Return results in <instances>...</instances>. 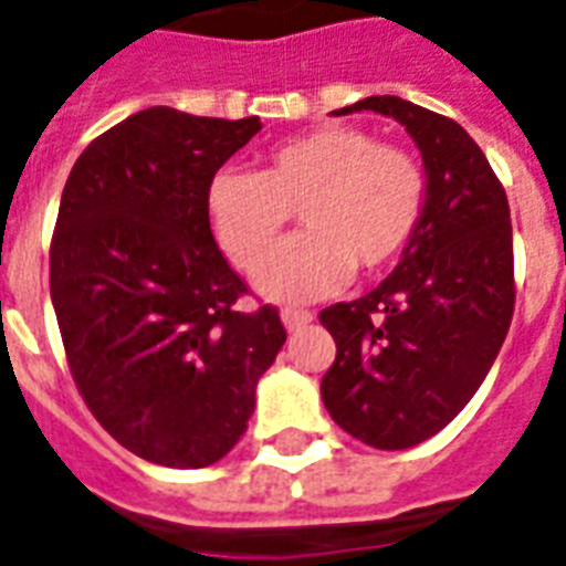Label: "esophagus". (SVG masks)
<instances>
[{
    "mask_svg": "<svg viewBox=\"0 0 566 566\" xmlns=\"http://www.w3.org/2000/svg\"><path fill=\"white\" fill-rule=\"evenodd\" d=\"M282 322L287 331H298V327H305L313 322L311 311H296V307H284L282 311Z\"/></svg>",
    "mask_w": 566,
    "mask_h": 566,
    "instance_id": "esophagus-1",
    "label": "esophagus"
}]
</instances>
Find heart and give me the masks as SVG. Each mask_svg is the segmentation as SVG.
<instances>
[{
	"mask_svg": "<svg viewBox=\"0 0 566 566\" xmlns=\"http://www.w3.org/2000/svg\"><path fill=\"white\" fill-rule=\"evenodd\" d=\"M426 178L408 151L377 144L350 126H325L275 146L259 175L221 169L207 189V212L241 270H255L281 238L290 212L306 230L255 275L273 302H313L348 273L388 268L415 235Z\"/></svg>",
	"mask_w": 566,
	"mask_h": 566,
	"instance_id": "heart-1",
	"label": "heart"
}]
</instances>
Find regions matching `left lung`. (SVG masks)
<instances>
[{"label": "left lung", "mask_w": 566, "mask_h": 566, "mask_svg": "<svg viewBox=\"0 0 566 566\" xmlns=\"http://www.w3.org/2000/svg\"><path fill=\"white\" fill-rule=\"evenodd\" d=\"M377 112L420 149L426 201L386 282L319 313L336 342L322 402L374 449H411L463 411L495 363L515 307L510 201L460 123L382 94L336 108Z\"/></svg>", "instance_id": "left-lung-1"}]
</instances>
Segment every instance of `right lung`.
Segmentation results:
<instances>
[{
	"mask_svg": "<svg viewBox=\"0 0 566 566\" xmlns=\"http://www.w3.org/2000/svg\"><path fill=\"white\" fill-rule=\"evenodd\" d=\"M259 132V117L151 106L85 146L65 180L51 305L71 374L99 426L158 467L224 458L287 339L275 307H239L247 287L207 212L210 180Z\"/></svg>",
	"mask_w": 566,
	"mask_h": 566,
	"instance_id": "right-lung-1",
	"label": "right lung"
}]
</instances>
